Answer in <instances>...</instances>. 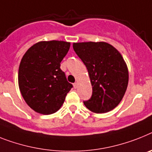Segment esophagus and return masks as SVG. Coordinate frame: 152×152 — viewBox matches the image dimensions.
Wrapping results in <instances>:
<instances>
[{
	"mask_svg": "<svg viewBox=\"0 0 152 152\" xmlns=\"http://www.w3.org/2000/svg\"><path fill=\"white\" fill-rule=\"evenodd\" d=\"M77 86H78V84H77V83H73V87L75 88V89H76V88H77Z\"/></svg>",
	"mask_w": 152,
	"mask_h": 152,
	"instance_id": "obj_1",
	"label": "esophagus"
}]
</instances>
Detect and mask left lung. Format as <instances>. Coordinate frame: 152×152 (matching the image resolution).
I'll return each mask as SVG.
<instances>
[{"instance_id":"8db88e82","label":"left lung","mask_w":152,"mask_h":152,"mask_svg":"<svg viewBox=\"0 0 152 152\" xmlns=\"http://www.w3.org/2000/svg\"><path fill=\"white\" fill-rule=\"evenodd\" d=\"M74 51L90 76L93 94L84 105L96 113L109 112L123 99L128 84V69L121 54L104 42H76Z\"/></svg>"}]
</instances>
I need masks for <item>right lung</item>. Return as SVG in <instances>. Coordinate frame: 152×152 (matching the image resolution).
I'll return each instance as SVG.
<instances>
[{
  "mask_svg": "<svg viewBox=\"0 0 152 152\" xmlns=\"http://www.w3.org/2000/svg\"><path fill=\"white\" fill-rule=\"evenodd\" d=\"M70 42L42 41L27 50L18 69V86L26 104L45 115L56 113L65 101L72 85L67 81L60 62Z\"/></svg>",
  "mask_w": 152,
  "mask_h": 152,
  "instance_id": "right-lung-1",
  "label": "right lung"
}]
</instances>
